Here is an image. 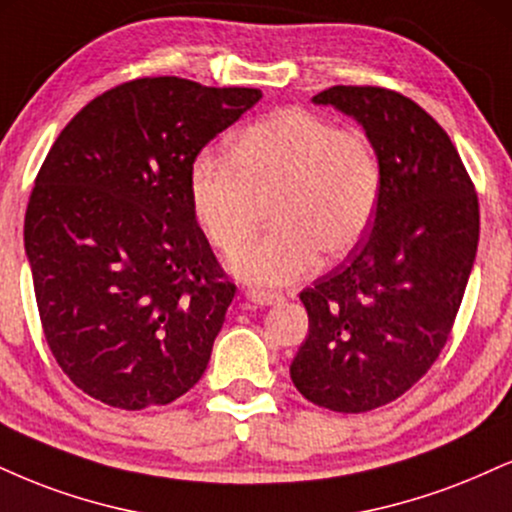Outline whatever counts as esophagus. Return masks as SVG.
I'll return each instance as SVG.
<instances>
[{
	"label": "esophagus",
	"mask_w": 512,
	"mask_h": 512,
	"mask_svg": "<svg viewBox=\"0 0 512 512\" xmlns=\"http://www.w3.org/2000/svg\"><path fill=\"white\" fill-rule=\"evenodd\" d=\"M245 298H248L252 305L264 307V305H276V303H281L283 295L272 293V291H248V293H245Z\"/></svg>",
	"instance_id": "obj_1"
}]
</instances>
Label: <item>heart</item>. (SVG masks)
<instances>
[{"instance_id": "1", "label": "heart", "mask_w": 512, "mask_h": 512, "mask_svg": "<svg viewBox=\"0 0 512 512\" xmlns=\"http://www.w3.org/2000/svg\"><path fill=\"white\" fill-rule=\"evenodd\" d=\"M190 207L209 243L236 250L269 202L272 229L231 257L252 286H283L319 260L343 257L367 236L384 171L372 140L305 109H281L231 138L224 157L190 169Z\"/></svg>"}]
</instances>
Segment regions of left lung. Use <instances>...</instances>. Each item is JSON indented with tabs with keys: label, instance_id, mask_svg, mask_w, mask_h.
Wrapping results in <instances>:
<instances>
[{
	"label": "left lung",
	"instance_id": "left-lung-1",
	"mask_svg": "<svg viewBox=\"0 0 512 512\" xmlns=\"http://www.w3.org/2000/svg\"><path fill=\"white\" fill-rule=\"evenodd\" d=\"M312 102L353 116L384 171L372 231L300 293L310 331L291 362L310 403L355 415L403 396L446 346L477 255L479 200L448 133L410 97L334 85Z\"/></svg>",
	"mask_w": 512,
	"mask_h": 512
}]
</instances>
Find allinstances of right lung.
I'll return each mask as SVG.
<instances>
[{"label":"right lung","mask_w":512,"mask_h":512,"mask_svg":"<svg viewBox=\"0 0 512 512\" xmlns=\"http://www.w3.org/2000/svg\"><path fill=\"white\" fill-rule=\"evenodd\" d=\"M262 92L135 78L54 140L26 209L42 331L80 391L121 410L166 405L205 374L236 283L190 207V169Z\"/></svg>","instance_id":"obj_1"}]
</instances>
